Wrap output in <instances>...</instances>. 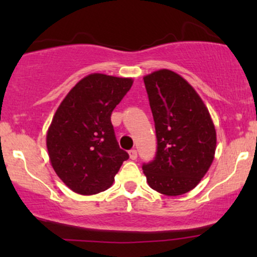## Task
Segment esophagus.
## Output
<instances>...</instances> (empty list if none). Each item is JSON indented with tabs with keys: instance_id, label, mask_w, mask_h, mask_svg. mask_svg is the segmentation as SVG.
I'll list each match as a JSON object with an SVG mask.
<instances>
[{
	"instance_id": "1",
	"label": "esophagus",
	"mask_w": 257,
	"mask_h": 257,
	"mask_svg": "<svg viewBox=\"0 0 257 257\" xmlns=\"http://www.w3.org/2000/svg\"><path fill=\"white\" fill-rule=\"evenodd\" d=\"M129 157H131V159H133V161H135V159L138 158V151L135 149H133L129 151Z\"/></svg>"
}]
</instances>
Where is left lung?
Instances as JSON below:
<instances>
[{"label": "left lung", "instance_id": "left-lung-1", "mask_svg": "<svg viewBox=\"0 0 257 257\" xmlns=\"http://www.w3.org/2000/svg\"><path fill=\"white\" fill-rule=\"evenodd\" d=\"M157 151L143 164L150 187L180 196L196 187L213 163L216 132L208 108L181 76L159 70L144 77Z\"/></svg>", "mask_w": 257, "mask_h": 257}]
</instances>
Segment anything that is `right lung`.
I'll return each mask as SVG.
<instances>
[{
  "instance_id": "right-lung-1",
  "label": "right lung",
  "mask_w": 257,
  "mask_h": 257,
  "mask_svg": "<svg viewBox=\"0 0 257 257\" xmlns=\"http://www.w3.org/2000/svg\"><path fill=\"white\" fill-rule=\"evenodd\" d=\"M132 78L91 73L78 82L53 117L47 149L55 173L79 194L107 190L129 155L117 143L111 113Z\"/></svg>"
}]
</instances>
